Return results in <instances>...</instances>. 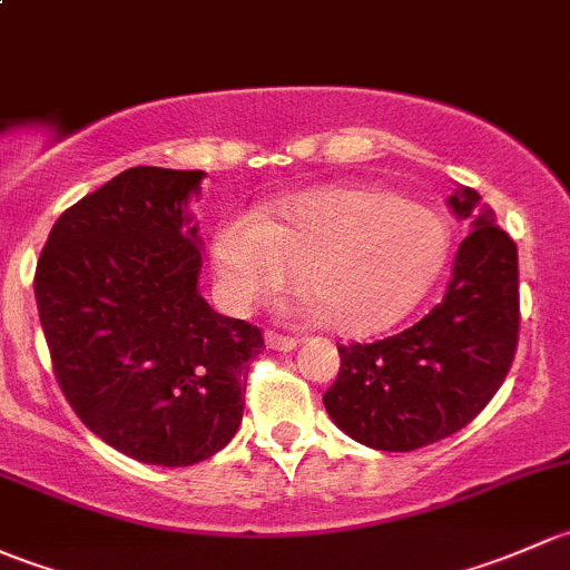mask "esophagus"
Wrapping results in <instances>:
<instances>
[{
	"instance_id": "obj_1",
	"label": "esophagus",
	"mask_w": 570,
	"mask_h": 570,
	"mask_svg": "<svg viewBox=\"0 0 570 570\" xmlns=\"http://www.w3.org/2000/svg\"><path fill=\"white\" fill-rule=\"evenodd\" d=\"M266 345L274 351H293L298 345L296 337L291 334H279V332H266Z\"/></svg>"
}]
</instances>
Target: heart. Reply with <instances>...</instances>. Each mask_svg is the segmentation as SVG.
I'll return each instance as SVG.
<instances>
[{
	"mask_svg": "<svg viewBox=\"0 0 570 570\" xmlns=\"http://www.w3.org/2000/svg\"><path fill=\"white\" fill-rule=\"evenodd\" d=\"M450 255V227L431 205L373 186H328L236 214L214 238L222 298L233 309L298 283L309 313L334 332L362 337L406 318Z\"/></svg>",
	"mask_w": 570,
	"mask_h": 570,
	"instance_id": "b5f03b06",
	"label": "heart"
}]
</instances>
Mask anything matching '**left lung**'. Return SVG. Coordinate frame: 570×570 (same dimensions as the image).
<instances>
[{"label":"left lung","instance_id":"8db88e82","mask_svg":"<svg viewBox=\"0 0 570 570\" xmlns=\"http://www.w3.org/2000/svg\"><path fill=\"white\" fill-rule=\"evenodd\" d=\"M480 195L450 208L472 219L444 298L414 326L375 343L337 345L340 373L324 395L334 425L360 444L409 453L453 436L497 395L519 343V252Z\"/></svg>","mask_w":570,"mask_h":570}]
</instances>
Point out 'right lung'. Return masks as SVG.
<instances>
[{"label":"right lung","instance_id":"1","mask_svg":"<svg viewBox=\"0 0 570 570\" xmlns=\"http://www.w3.org/2000/svg\"><path fill=\"white\" fill-rule=\"evenodd\" d=\"M203 169L131 167L70 205L35 268L51 367L76 416L120 453L191 466L242 425L263 332L197 293L186 199Z\"/></svg>","mask_w":570,"mask_h":570}]
</instances>
